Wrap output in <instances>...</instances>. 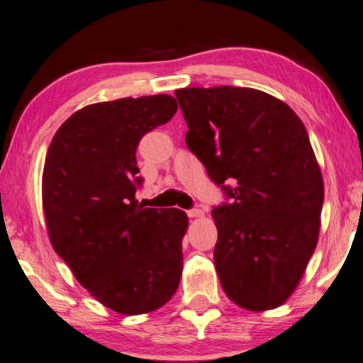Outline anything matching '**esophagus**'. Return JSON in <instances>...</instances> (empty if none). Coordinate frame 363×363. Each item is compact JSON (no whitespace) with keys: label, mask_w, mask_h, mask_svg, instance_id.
<instances>
[{"label":"esophagus","mask_w":363,"mask_h":363,"mask_svg":"<svg viewBox=\"0 0 363 363\" xmlns=\"http://www.w3.org/2000/svg\"><path fill=\"white\" fill-rule=\"evenodd\" d=\"M186 213H188V216H190V218H203V216H205V211L203 210H199V208L188 210Z\"/></svg>","instance_id":"34e87169"}]
</instances>
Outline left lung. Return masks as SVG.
<instances>
[{
	"label": "left lung",
	"mask_w": 363,
	"mask_h": 363,
	"mask_svg": "<svg viewBox=\"0 0 363 363\" xmlns=\"http://www.w3.org/2000/svg\"><path fill=\"white\" fill-rule=\"evenodd\" d=\"M175 95L188 148L233 200L213 210L220 284L245 310L280 307L320 233L323 178L305 125L286 103L255 88L193 86Z\"/></svg>",
	"instance_id": "obj_1"
}]
</instances>
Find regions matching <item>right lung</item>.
I'll list each match as a JSON object with an SVG mask.
<instances>
[{
    "label": "right lung",
    "mask_w": 363,
    "mask_h": 363,
    "mask_svg": "<svg viewBox=\"0 0 363 363\" xmlns=\"http://www.w3.org/2000/svg\"><path fill=\"white\" fill-rule=\"evenodd\" d=\"M170 95L93 103L60 126L46 153L41 199L55 252L79 285L121 315L150 313L175 295L188 216L135 199L136 148L172 120Z\"/></svg>",
    "instance_id": "right-lung-1"
}]
</instances>
